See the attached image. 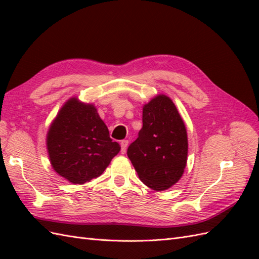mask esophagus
<instances>
[{"instance_id": "esophagus-1", "label": "esophagus", "mask_w": 259, "mask_h": 259, "mask_svg": "<svg viewBox=\"0 0 259 259\" xmlns=\"http://www.w3.org/2000/svg\"><path fill=\"white\" fill-rule=\"evenodd\" d=\"M120 145H121V153H124L126 151V148H128L129 141L128 140H122L120 142Z\"/></svg>"}]
</instances>
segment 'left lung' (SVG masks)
Returning <instances> with one entry per match:
<instances>
[{
  "label": "left lung",
  "instance_id": "obj_1",
  "mask_svg": "<svg viewBox=\"0 0 259 259\" xmlns=\"http://www.w3.org/2000/svg\"><path fill=\"white\" fill-rule=\"evenodd\" d=\"M188 139L171 99L159 95L142 109V128L126 151L140 180L162 191L181 178L187 163Z\"/></svg>",
  "mask_w": 259,
  "mask_h": 259
}]
</instances>
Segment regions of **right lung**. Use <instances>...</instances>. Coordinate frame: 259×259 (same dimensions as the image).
<instances>
[{
    "mask_svg": "<svg viewBox=\"0 0 259 259\" xmlns=\"http://www.w3.org/2000/svg\"><path fill=\"white\" fill-rule=\"evenodd\" d=\"M47 147L53 169L75 185L97 178L120 151L93 104L71 98L48 131Z\"/></svg>",
    "mask_w": 259,
    "mask_h": 259,
    "instance_id": "obj_1",
    "label": "right lung"
}]
</instances>
